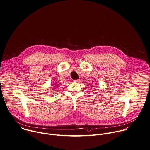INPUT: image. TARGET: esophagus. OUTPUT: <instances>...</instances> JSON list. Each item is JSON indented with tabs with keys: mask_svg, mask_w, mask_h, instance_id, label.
<instances>
[{
	"mask_svg": "<svg viewBox=\"0 0 150 150\" xmlns=\"http://www.w3.org/2000/svg\"><path fill=\"white\" fill-rule=\"evenodd\" d=\"M74 82H76V83H79L80 81V80H74Z\"/></svg>",
	"mask_w": 150,
	"mask_h": 150,
	"instance_id": "esophagus-1",
	"label": "esophagus"
}]
</instances>
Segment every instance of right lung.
Instances as JSON below:
<instances>
[{
	"label": "right lung",
	"mask_w": 150,
	"mask_h": 150,
	"mask_svg": "<svg viewBox=\"0 0 150 150\" xmlns=\"http://www.w3.org/2000/svg\"><path fill=\"white\" fill-rule=\"evenodd\" d=\"M53 85H54V86H57V85H56V84H53ZM53 89H55V88H53Z\"/></svg>",
	"instance_id": "add662e5"
}]
</instances>
